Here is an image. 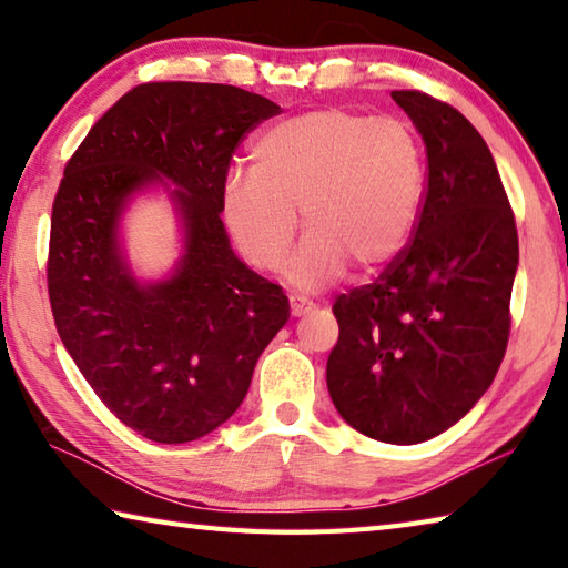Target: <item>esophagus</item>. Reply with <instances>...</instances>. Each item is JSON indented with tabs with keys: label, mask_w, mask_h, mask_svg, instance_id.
<instances>
[{
	"label": "esophagus",
	"mask_w": 568,
	"mask_h": 568,
	"mask_svg": "<svg viewBox=\"0 0 568 568\" xmlns=\"http://www.w3.org/2000/svg\"><path fill=\"white\" fill-rule=\"evenodd\" d=\"M287 303H291V315L293 317H300V315H305V313H310V310H313V303H310L307 297H300V295H291V297H287Z\"/></svg>",
	"instance_id": "obj_1"
}]
</instances>
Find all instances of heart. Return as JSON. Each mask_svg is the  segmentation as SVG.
<instances>
[{"instance_id":"b5f03b06","label":"heart","mask_w":568,"mask_h":568,"mask_svg":"<svg viewBox=\"0 0 568 568\" xmlns=\"http://www.w3.org/2000/svg\"><path fill=\"white\" fill-rule=\"evenodd\" d=\"M426 186L424 148L404 120L344 108L277 122L251 148V174L224 189V219L253 268H281L297 216L307 239L287 265L320 287L347 265L372 273L406 248Z\"/></svg>"}]
</instances>
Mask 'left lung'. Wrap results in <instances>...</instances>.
Instances as JSON below:
<instances>
[{"label":"left lung","mask_w":568,"mask_h":568,"mask_svg":"<svg viewBox=\"0 0 568 568\" xmlns=\"http://www.w3.org/2000/svg\"><path fill=\"white\" fill-rule=\"evenodd\" d=\"M392 98L426 142L410 241L369 285L342 293L327 388L364 436L414 446L468 414L505 359L519 261L515 211L470 120L420 91Z\"/></svg>","instance_id":"8db88e82"}]
</instances>
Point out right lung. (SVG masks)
<instances>
[{"label": "right lung", "instance_id": "1", "mask_svg": "<svg viewBox=\"0 0 568 568\" xmlns=\"http://www.w3.org/2000/svg\"><path fill=\"white\" fill-rule=\"evenodd\" d=\"M273 115V100L236 85L140 83L65 162L47 263L55 329L110 414L154 443L229 420L291 317L283 287L233 255L221 221L233 154ZM162 179L181 186L187 253L170 282L140 286L116 253V216Z\"/></svg>", "mask_w": 568, "mask_h": 568}]
</instances>
